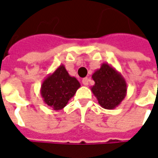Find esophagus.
<instances>
[{
    "label": "esophagus",
    "mask_w": 158,
    "mask_h": 158,
    "mask_svg": "<svg viewBox=\"0 0 158 158\" xmlns=\"http://www.w3.org/2000/svg\"><path fill=\"white\" fill-rule=\"evenodd\" d=\"M89 83V79L87 77H85L82 79V84H83L84 86H87Z\"/></svg>",
    "instance_id": "esophagus-1"
}]
</instances>
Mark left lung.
Instances as JSON below:
<instances>
[{
  "label": "left lung",
  "instance_id": "8db88e82",
  "mask_svg": "<svg viewBox=\"0 0 158 158\" xmlns=\"http://www.w3.org/2000/svg\"><path fill=\"white\" fill-rule=\"evenodd\" d=\"M95 84L91 91L96 97L100 106L105 109H114L125 99L127 93V83L121 73L107 63L92 75Z\"/></svg>",
  "mask_w": 158,
  "mask_h": 158
}]
</instances>
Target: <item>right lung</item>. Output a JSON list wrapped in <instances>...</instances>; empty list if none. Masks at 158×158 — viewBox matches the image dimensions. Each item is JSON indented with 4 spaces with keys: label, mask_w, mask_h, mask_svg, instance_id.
Segmentation results:
<instances>
[{
    "label": "right lung",
    "mask_w": 158,
    "mask_h": 158,
    "mask_svg": "<svg viewBox=\"0 0 158 158\" xmlns=\"http://www.w3.org/2000/svg\"><path fill=\"white\" fill-rule=\"evenodd\" d=\"M80 87L77 79L71 77L65 65H60L43 81L40 94L45 104L58 111L65 108Z\"/></svg>",
    "instance_id": "obj_1"
}]
</instances>
